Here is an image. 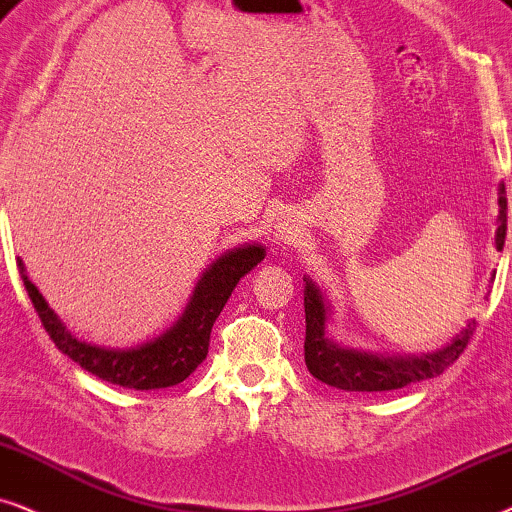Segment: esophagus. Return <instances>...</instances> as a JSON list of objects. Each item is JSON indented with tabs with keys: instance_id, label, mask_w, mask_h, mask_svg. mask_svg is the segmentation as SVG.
Here are the masks:
<instances>
[{
	"instance_id": "esophagus-1",
	"label": "esophagus",
	"mask_w": 512,
	"mask_h": 512,
	"mask_svg": "<svg viewBox=\"0 0 512 512\" xmlns=\"http://www.w3.org/2000/svg\"><path fill=\"white\" fill-rule=\"evenodd\" d=\"M274 238H276L278 245L295 241V227H292V224H288V222H278L276 229H274Z\"/></svg>"
}]
</instances>
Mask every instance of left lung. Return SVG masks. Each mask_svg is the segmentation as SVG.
I'll return each mask as SVG.
<instances>
[{
	"label": "left lung",
	"mask_w": 512,
	"mask_h": 512,
	"mask_svg": "<svg viewBox=\"0 0 512 512\" xmlns=\"http://www.w3.org/2000/svg\"><path fill=\"white\" fill-rule=\"evenodd\" d=\"M508 201L506 187H499V229H496V248L503 250L508 229ZM327 302L311 281L304 285V313H306V339L304 360L309 372L327 386L342 391L374 393L393 391L417 381L433 379L447 370L466 349L473 337L475 323H468L452 342L424 356H374V353L344 349L327 337Z\"/></svg>",
	"instance_id": "left-lung-1"
}]
</instances>
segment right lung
I'll return each mask as SVG.
<instances>
[{
  "mask_svg": "<svg viewBox=\"0 0 512 512\" xmlns=\"http://www.w3.org/2000/svg\"><path fill=\"white\" fill-rule=\"evenodd\" d=\"M264 255H267V250H264V245L257 243L224 252L203 271L185 306V313L177 318V323L170 330L152 339V342L124 351L100 349V346L79 342L60 323V318L46 304L37 285L27 278V271L20 260L18 271L27 295L32 299L34 311L39 313L44 330L49 332L58 351H63L86 372L95 374L102 381H109V384L135 388V391H152V388L180 384L206 360L213 323L220 316L238 281L248 271L255 269L264 260Z\"/></svg>",
  "mask_w": 512,
  "mask_h": 512,
  "instance_id": "add662e5",
  "label": "right lung"
}]
</instances>
